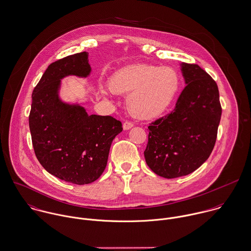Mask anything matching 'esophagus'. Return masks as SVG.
<instances>
[{
	"mask_svg": "<svg viewBox=\"0 0 251 251\" xmlns=\"http://www.w3.org/2000/svg\"><path fill=\"white\" fill-rule=\"evenodd\" d=\"M134 126V124L132 123V122H129V121H126L124 124H123V129L125 130V131H127V130H129V129H131L132 127Z\"/></svg>",
	"mask_w": 251,
	"mask_h": 251,
	"instance_id": "34e87169",
	"label": "esophagus"
}]
</instances>
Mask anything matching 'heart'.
<instances>
[{
  "instance_id": "obj_1",
  "label": "heart",
  "mask_w": 251,
  "mask_h": 251,
  "mask_svg": "<svg viewBox=\"0 0 251 251\" xmlns=\"http://www.w3.org/2000/svg\"><path fill=\"white\" fill-rule=\"evenodd\" d=\"M108 85L114 93L128 94L126 102L132 115L151 119L169 107L179 89L180 79L170 67L133 64L114 73Z\"/></svg>"
}]
</instances>
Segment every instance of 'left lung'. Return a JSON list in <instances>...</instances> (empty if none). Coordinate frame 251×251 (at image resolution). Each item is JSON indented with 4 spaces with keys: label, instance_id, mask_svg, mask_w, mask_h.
<instances>
[{
    "label": "left lung",
    "instance_id": "8db88e82",
    "mask_svg": "<svg viewBox=\"0 0 251 251\" xmlns=\"http://www.w3.org/2000/svg\"><path fill=\"white\" fill-rule=\"evenodd\" d=\"M186 86L174 110L149 126L145 158L165 178L187 176L201 167L214 148L221 118L216 82L196 64L181 63Z\"/></svg>",
    "mask_w": 251,
    "mask_h": 251
}]
</instances>
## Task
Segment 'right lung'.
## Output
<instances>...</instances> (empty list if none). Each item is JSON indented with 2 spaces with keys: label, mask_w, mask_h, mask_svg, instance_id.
<instances>
[{
  "label": "right lung",
  "mask_w": 251,
  "mask_h": 251,
  "mask_svg": "<svg viewBox=\"0 0 251 251\" xmlns=\"http://www.w3.org/2000/svg\"><path fill=\"white\" fill-rule=\"evenodd\" d=\"M91 74L88 52L50 64L32 94L29 126L36 156L52 176L82 185L98 179L105 169L113 139L122 124L111 116L86 112L78 103L64 101L61 79Z\"/></svg>",
  "instance_id": "right-lung-1"
}]
</instances>
